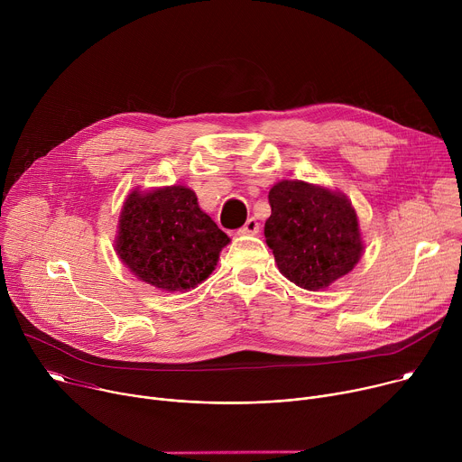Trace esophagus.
<instances>
[{
  "instance_id": "1",
  "label": "esophagus",
  "mask_w": 462,
  "mask_h": 462,
  "mask_svg": "<svg viewBox=\"0 0 462 462\" xmlns=\"http://www.w3.org/2000/svg\"><path fill=\"white\" fill-rule=\"evenodd\" d=\"M257 232H259V223H257L254 217H250V219L245 223V226H241V228L237 230L239 236H255Z\"/></svg>"
}]
</instances>
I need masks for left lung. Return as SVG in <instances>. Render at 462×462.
<instances>
[{"label": "left lung", "instance_id": "left-lung-1", "mask_svg": "<svg viewBox=\"0 0 462 462\" xmlns=\"http://www.w3.org/2000/svg\"><path fill=\"white\" fill-rule=\"evenodd\" d=\"M269 203L265 239L289 282L323 291L355 269L364 241L347 195L294 179L276 182Z\"/></svg>", "mask_w": 462, "mask_h": 462}]
</instances>
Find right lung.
<instances>
[{
    "label": "right lung",
    "mask_w": 462,
    "mask_h": 462,
    "mask_svg": "<svg viewBox=\"0 0 462 462\" xmlns=\"http://www.w3.org/2000/svg\"><path fill=\"white\" fill-rule=\"evenodd\" d=\"M230 237L182 184L129 191L115 237L116 255L141 282L166 292L203 283Z\"/></svg>",
    "instance_id": "right-lung-1"
}]
</instances>
